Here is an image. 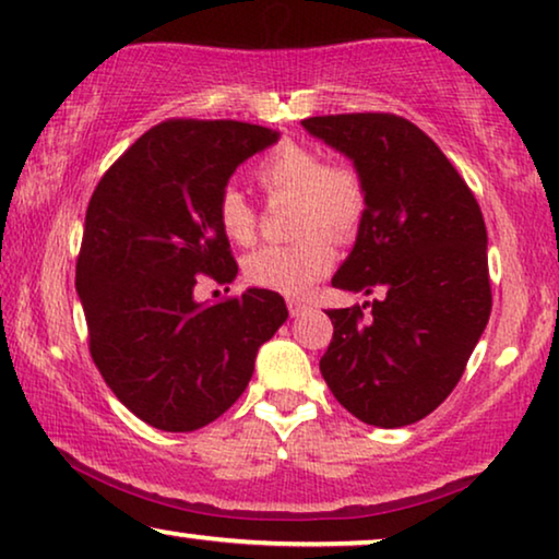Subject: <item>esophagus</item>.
<instances>
[{
	"instance_id": "esophagus-1",
	"label": "esophagus",
	"mask_w": 559,
	"mask_h": 559,
	"mask_svg": "<svg viewBox=\"0 0 559 559\" xmlns=\"http://www.w3.org/2000/svg\"><path fill=\"white\" fill-rule=\"evenodd\" d=\"M308 308H310V302L300 300V297H289V300H287V310H289V316H293V318L302 316V312Z\"/></svg>"
}]
</instances>
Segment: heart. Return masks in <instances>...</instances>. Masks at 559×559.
I'll use <instances>...</instances> for the list:
<instances>
[{
  "mask_svg": "<svg viewBox=\"0 0 559 559\" xmlns=\"http://www.w3.org/2000/svg\"><path fill=\"white\" fill-rule=\"evenodd\" d=\"M254 178L266 195H295V243H266L243 259V277L254 287L282 295H300L331 270L335 259L333 239H348L366 211V186L361 173L350 165H325L318 150L297 142H282L259 159ZM216 221L234 243L254 241L257 211L236 188L218 195Z\"/></svg>",
  "mask_w": 559,
  "mask_h": 559,
  "instance_id": "obj_1",
  "label": "heart"
}]
</instances>
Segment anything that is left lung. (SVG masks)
I'll return each mask as SVG.
<instances>
[{"label": "left lung", "mask_w": 559, "mask_h": 559, "mask_svg": "<svg viewBox=\"0 0 559 559\" xmlns=\"http://www.w3.org/2000/svg\"><path fill=\"white\" fill-rule=\"evenodd\" d=\"M302 127L343 152L366 186L333 287L379 293L364 308L328 310L333 341L320 373L361 423L412 425L448 400L491 316L484 216L438 144L396 114L310 117Z\"/></svg>", "instance_id": "1"}]
</instances>
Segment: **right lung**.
Segmentation results:
<instances>
[{
    "label": "right lung",
    "instance_id": "obj_1",
    "mask_svg": "<svg viewBox=\"0 0 559 559\" xmlns=\"http://www.w3.org/2000/svg\"><path fill=\"white\" fill-rule=\"evenodd\" d=\"M277 140L247 121H163L91 195L75 264L91 358L117 400L157 430L193 432L224 415L259 346L287 320L272 289L224 302L193 295L198 274L228 285L239 272L218 195L243 159Z\"/></svg>",
    "mask_w": 559,
    "mask_h": 559
}]
</instances>
